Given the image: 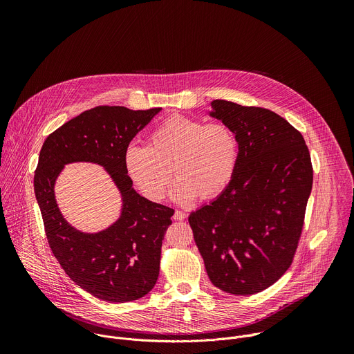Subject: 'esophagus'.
I'll return each mask as SVG.
<instances>
[{
  "label": "esophagus",
  "mask_w": 354,
  "mask_h": 354,
  "mask_svg": "<svg viewBox=\"0 0 354 354\" xmlns=\"http://www.w3.org/2000/svg\"><path fill=\"white\" fill-rule=\"evenodd\" d=\"M174 218H175V220H178V221H182V220H185V218H186V214H185L183 212H180V210H176V212H175V214H174Z\"/></svg>",
  "instance_id": "1"
}]
</instances>
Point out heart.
<instances>
[{"mask_svg": "<svg viewBox=\"0 0 354 354\" xmlns=\"http://www.w3.org/2000/svg\"><path fill=\"white\" fill-rule=\"evenodd\" d=\"M238 160L239 138L230 124L171 115L149 133L147 147L126 149L124 167L151 200L164 197L174 169L178 180L171 196L178 203H189L197 196L203 200L220 196L231 183Z\"/></svg>", "mask_w": 354, "mask_h": 354, "instance_id": "obj_1", "label": "heart"}]
</instances>
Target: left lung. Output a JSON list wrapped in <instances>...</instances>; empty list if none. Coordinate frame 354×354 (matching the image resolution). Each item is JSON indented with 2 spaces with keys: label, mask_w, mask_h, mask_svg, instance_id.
<instances>
[{
  "label": "left lung",
  "mask_w": 354,
  "mask_h": 354,
  "mask_svg": "<svg viewBox=\"0 0 354 354\" xmlns=\"http://www.w3.org/2000/svg\"><path fill=\"white\" fill-rule=\"evenodd\" d=\"M210 116L239 138L227 189L189 216L212 283L234 295L257 294L291 266L313 189V164L301 133L277 113L228 100Z\"/></svg>",
  "instance_id": "1"
}]
</instances>
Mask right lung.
I'll return each instance as SVG.
<instances>
[{
  "instance_id": "right-lung-1",
  "label": "right lung",
  "mask_w": 354,
  "mask_h": 354,
  "mask_svg": "<svg viewBox=\"0 0 354 354\" xmlns=\"http://www.w3.org/2000/svg\"><path fill=\"white\" fill-rule=\"evenodd\" d=\"M160 111L96 106L53 131L40 149L33 185L47 242L68 277L99 299L141 298L160 274L162 239L175 212L140 196L124 167L130 141ZM73 162L104 166L121 190L122 214L104 232L81 233L59 213L54 183L64 165Z\"/></svg>"
}]
</instances>
